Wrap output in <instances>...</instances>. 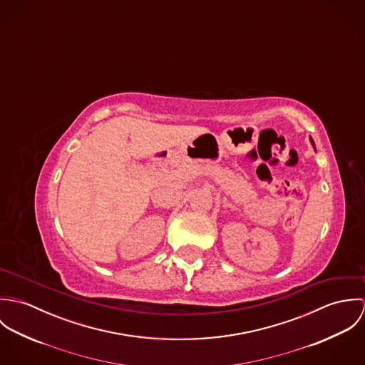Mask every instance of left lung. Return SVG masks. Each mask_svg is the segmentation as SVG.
<instances>
[{
    "label": "left lung",
    "mask_w": 365,
    "mask_h": 365,
    "mask_svg": "<svg viewBox=\"0 0 365 365\" xmlns=\"http://www.w3.org/2000/svg\"><path fill=\"white\" fill-rule=\"evenodd\" d=\"M311 143H312L313 146H314V143H313L312 138H311Z\"/></svg>",
    "instance_id": "8db88e82"
}]
</instances>
